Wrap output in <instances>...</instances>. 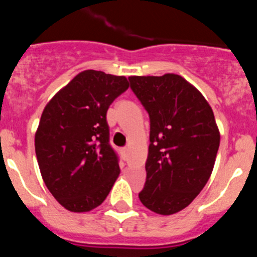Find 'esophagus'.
I'll list each match as a JSON object with an SVG mask.
<instances>
[{"label":"esophagus","mask_w":257,"mask_h":257,"mask_svg":"<svg viewBox=\"0 0 257 257\" xmlns=\"http://www.w3.org/2000/svg\"><path fill=\"white\" fill-rule=\"evenodd\" d=\"M127 152H128V148H127V147H124V148L121 149V153L122 156H123V158H126L127 157Z\"/></svg>","instance_id":"esophagus-1"}]
</instances>
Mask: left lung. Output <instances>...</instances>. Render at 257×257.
Here are the masks:
<instances>
[{
    "mask_svg": "<svg viewBox=\"0 0 257 257\" xmlns=\"http://www.w3.org/2000/svg\"><path fill=\"white\" fill-rule=\"evenodd\" d=\"M151 119L143 205L160 215L189 206L207 184L220 145L210 104L179 74L128 77Z\"/></svg>",
    "mask_w": 257,
    "mask_h": 257,
    "instance_id": "left-lung-1",
    "label": "left lung"
}]
</instances>
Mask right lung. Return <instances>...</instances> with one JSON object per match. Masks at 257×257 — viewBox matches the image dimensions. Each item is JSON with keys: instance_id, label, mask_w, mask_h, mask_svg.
Listing matches in <instances>:
<instances>
[{"instance_id": "right-lung-1", "label": "right lung", "mask_w": 257, "mask_h": 257, "mask_svg": "<svg viewBox=\"0 0 257 257\" xmlns=\"http://www.w3.org/2000/svg\"><path fill=\"white\" fill-rule=\"evenodd\" d=\"M127 88L126 77L83 70L45 106L36 156L47 189L68 211L94 210L117 180L119 165L109 144L106 112Z\"/></svg>"}]
</instances>
